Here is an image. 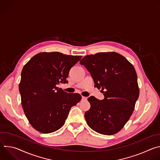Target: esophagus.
Instances as JSON below:
<instances>
[{
    "label": "esophagus",
    "mask_w": 160,
    "mask_h": 160,
    "mask_svg": "<svg viewBox=\"0 0 160 160\" xmlns=\"http://www.w3.org/2000/svg\"><path fill=\"white\" fill-rule=\"evenodd\" d=\"M82 100L83 101H87V97L82 96Z\"/></svg>",
    "instance_id": "obj_1"
}]
</instances>
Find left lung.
<instances>
[{
	"label": "left lung",
	"instance_id": "left-lung-1",
	"mask_svg": "<svg viewBox=\"0 0 160 160\" xmlns=\"http://www.w3.org/2000/svg\"><path fill=\"white\" fill-rule=\"evenodd\" d=\"M92 76L104 98H88L90 108L85 112L88 125L101 134L118 132L131 117L139 96L138 76L133 65L115 52L87 55L80 61Z\"/></svg>",
	"mask_w": 160,
	"mask_h": 160
}]
</instances>
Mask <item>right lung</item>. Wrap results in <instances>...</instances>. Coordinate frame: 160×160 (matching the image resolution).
<instances>
[{
    "instance_id": "1",
    "label": "right lung",
    "mask_w": 160,
    "mask_h": 160,
    "mask_svg": "<svg viewBox=\"0 0 160 160\" xmlns=\"http://www.w3.org/2000/svg\"><path fill=\"white\" fill-rule=\"evenodd\" d=\"M82 58L59 52H41L23 67L19 85L21 104L31 125L43 133L59 130L68 113L82 99L79 94L67 93L57 87L68 83L71 68Z\"/></svg>"
}]
</instances>
